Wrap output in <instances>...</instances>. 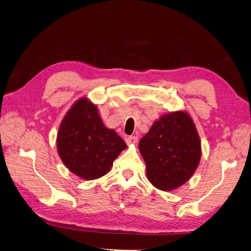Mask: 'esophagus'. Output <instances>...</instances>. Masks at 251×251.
I'll return each instance as SVG.
<instances>
[{
	"label": "esophagus",
	"mask_w": 251,
	"mask_h": 251,
	"mask_svg": "<svg viewBox=\"0 0 251 251\" xmlns=\"http://www.w3.org/2000/svg\"><path fill=\"white\" fill-rule=\"evenodd\" d=\"M126 142L128 146H130V144H136L138 142V138L136 137V136H128V137L126 138Z\"/></svg>",
	"instance_id": "34e87169"
}]
</instances>
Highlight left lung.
Returning a JSON list of instances; mask_svg holds the SVG:
<instances>
[{"mask_svg":"<svg viewBox=\"0 0 251 251\" xmlns=\"http://www.w3.org/2000/svg\"><path fill=\"white\" fill-rule=\"evenodd\" d=\"M147 176L161 191L184 184L198 168L201 143L193 119L185 112L165 114L139 142Z\"/></svg>","mask_w":251,"mask_h":251,"instance_id":"8db88e82","label":"left lung"}]
</instances>
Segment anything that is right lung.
Masks as SVG:
<instances>
[{
  "label": "right lung",
  "mask_w": 251,
  "mask_h": 251,
  "mask_svg": "<svg viewBox=\"0 0 251 251\" xmlns=\"http://www.w3.org/2000/svg\"><path fill=\"white\" fill-rule=\"evenodd\" d=\"M56 144L68 170L86 180L104 176L126 149L123 138L103 126L97 107L87 98H80L66 114Z\"/></svg>",
  "instance_id": "right-lung-1"
}]
</instances>
